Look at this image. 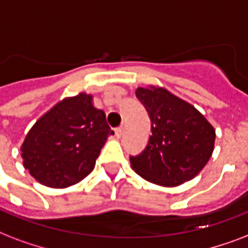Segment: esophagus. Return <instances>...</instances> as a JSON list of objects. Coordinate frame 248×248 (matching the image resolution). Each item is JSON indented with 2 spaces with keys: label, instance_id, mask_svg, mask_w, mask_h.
Returning <instances> with one entry per match:
<instances>
[{
  "label": "esophagus",
  "instance_id": "34e87169",
  "mask_svg": "<svg viewBox=\"0 0 248 248\" xmlns=\"http://www.w3.org/2000/svg\"><path fill=\"white\" fill-rule=\"evenodd\" d=\"M115 136H116V138H120L123 136V126H119V128H116L115 129Z\"/></svg>",
  "mask_w": 248,
  "mask_h": 248
}]
</instances>
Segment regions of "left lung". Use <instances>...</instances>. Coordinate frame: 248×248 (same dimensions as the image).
<instances>
[{"mask_svg":"<svg viewBox=\"0 0 248 248\" xmlns=\"http://www.w3.org/2000/svg\"><path fill=\"white\" fill-rule=\"evenodd\" d=\"M136 97L149 114L151 136L143 151L129 158L132 168L162 186L195 177L214 151V126L195 107L163 88H138Z\"/></svg>","mask_w":248,"mask_h":248,"instance_id":"8db88e82","label":"left lung"}]
</instances>
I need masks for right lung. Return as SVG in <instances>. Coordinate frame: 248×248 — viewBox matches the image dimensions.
Masks as SVG:
<instances>
[{
    "mask_svg": "<svg viewBox=\"0 0 248 248\" xmlns=\"http://www.w3.org/2000/svg\"><path fill=\"white\" fill-rule=\"evenodd\" d=\"M80 93L64 98L42 115L22 145L24 168L49 187H67L93 170L108 134H114L106 115Z\"/></svg>",
    "mask_w": 248,
    "mask_h": 248,
    "instance_id": "right-lung-1",
    "label": "right lung"
}]
</instances>
